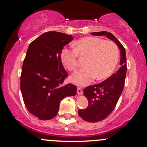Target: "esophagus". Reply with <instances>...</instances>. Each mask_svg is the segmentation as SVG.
Listing matches in <instances>:
<instances>
[{
	"instance_id": "1",
	"label": "esophagus",
	"mask_w": 147,
	"mask_h": 147,
	"mask_svg": "<svg viewBox=\"0 0 147 147\" xmlns=\"http://www.w3.org/2000/svg\"><path fill=\"white\" fill-rule=\"evenodd\" d=\"M77 94H78V95H82V94H83V90H82V88H80V87L77 88Z\"/></svg>"
}]
</instances>
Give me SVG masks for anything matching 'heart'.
I'll use <instances>...</instances> for the list:
<instances>
[{"instance_id": "heart-1", "label": "heart", "mask_w": 147, "mask_h": 147, "mask_svg": "<svg viewBox=\"0 0 147 147\" xmlns=\"http://www.w3.org/2000/svg\"><path fill=\"white\" fill-rule=\"evenodd\" d=\"M74 50L63 49L61 60L67 70L75 71L77 68V57L86 58L85 68L70 77V81L78 85L86 86L94 79L102 80L112 75L119 61V49L113 42L97 37L80 38L72 44Z\"/></svg>"}]
</instances>
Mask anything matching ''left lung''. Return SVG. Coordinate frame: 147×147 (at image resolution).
<instances>
[{"label":"left lung","instance_id":"1","mask_svg":"<svg viewBox=\"0 0 147 147\" xmlns=\"http://www.w3.org/2000/svg\"><path fill=\"white\" fill-rule=\"evenodd\" d=\"M93 36H106L113 41L120 50V68L102 83L89 86L84 90L88 101L85 109H79L78 114L84 120L97 122L104 119L111 113L122 94L125 82L126 70V51L123 45L113 34L106 31L92 32Z\"/></svg>","mask_w":147,"mask_h":147}]
</instances>
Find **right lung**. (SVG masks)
I'll return each mask as SVG.
<instances>
[{
	"instance_id": "obj_1",
	"label": "right lung",
	"mask_w": 147,
	"mask_h": 147,
	"mask_svg": "<svg viewBox=\"0 0 147 147\" xmlns=\"http://www.w3.org/2000/svg\"><path fill=\"white\" fill-rule=\"evenodd\" d=\"M71 35L48 32L30 43L23 61L21 90L25 105L33 115L48 120L58 113L61 101L75 96L77 87L63 85L68 74L61 60V52L72 41Z\"/></svg>"
}]
</instances>
